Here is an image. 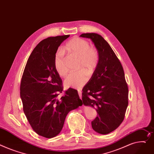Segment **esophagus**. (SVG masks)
Masks as SVG:
<instances>
[{
  "label": "esophagus",
  "instance_id": "34e87169",
  "mask_svg": "<svg viewBox=\"0 0 154 154\" xmlns=\"http://www.w3.org/2000/svg\"><path fill=\"white\" fill-rule=\"evenodd\" d=\"M78 93H79V97L80 99H82V91L80 90H78Z\"/></svg>",
  "mask_w": 154,
  "mask_h": 154
}]
</instances>
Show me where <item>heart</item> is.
<instances>
[{
	"mask_svg": "<svg viewBox=\"0 0 154 154\" xmlns=\"http://www.w3.org/2000/svg\"><path fill=\"white\" fill-rule=\"evenodd\" d=\"M64 51L78 57L77 69L82 70L69 74L64 80L65 86L74 88H80L91 76L98 64L99 54L97 49L91 47L87 40L75 37L69 40L64 47ZM54 66L59 75L65 77L67 69L65 64L63 50L58 49L54 56ZM88 74L87 75V74Z\"/></svg>",
	"mask_w": 154,
	"mask_h": 154,
	"instance_id": "b5f03b06",
	"label": "heart"
}]
</instances>
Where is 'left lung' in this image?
<instances>
[{"mask_svg": "<svg viewBox=\"0 0 154 154\" xmlns=\"http://www.w3.org/2000/svg\"><path fill=\"white\" fill-rule=\"evenodd\" d=\"M80 36L90 39L99 54L98 64L82 90L83 103L94 107L98 113L91 122L93 129L99 134H108L121 124L128 106V87L124 70L101 35L91 33Z\"/></svg>", "mask_w": 154, "mask_h": 154, "instance_id": "obj_1", "label": "left lung"}]
</instances>
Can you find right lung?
<instances>
[{"label": "right lung", "instance_id": "obj_1", "mask_svg": "<svg viewBox=\"0 0 154 154\" xmlns=\"http://www.w3.org/2000/svg\"><path fill=\"white\" fill-rule=\"evenodd\" d=\"M69 36L42 40L27 60L20 84V98L29 123L38 135L46 138L57 136L69 112L82 105L77 91L73 88L57 98L63 87L54 66V56L59 46Z\"/></svg>", "mask_w": 154, "mask_h": 154}]
</instances>
